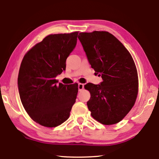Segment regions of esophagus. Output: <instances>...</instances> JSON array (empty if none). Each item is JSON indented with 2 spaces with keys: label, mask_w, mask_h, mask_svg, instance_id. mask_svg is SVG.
Returning a JSON list of instances; mask_svg holds the SVG:
<instances>
[{
  "label": "esophagus",
  "mask_w": 159,
  "mask_h": 159,
  "mask_svg": "<svg viewBox=\"0 0 159 159\" xmlns=\"http://www.w3.org/2000/svg\"><path fill=\"white\" fill-rule=\"evenodd\" d=\"M78 88H79V91H81L84 88V85L83 83H79V85H78Z\"/></svg>",
  "instance_id": "obj_1"
}]
</instances>
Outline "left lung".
<instances>
[{
  "instance_id": "left-lung-1",
  "label": "left lung",
  "mask_w": 159,
  "mask_h": 159,
  "mask_svg": "<svg viewBox=\"0 0 159 159\" xmlns=\"http://www.w3.org/2000/svg\"><path fill=\"white\" fill-rule=\"evenodd\" d=\"M79 40L91 67L101 76L99 85L87 84L91 97L87 102L92 116L103 125L120 122L135 103L139 80L128 50L107 32H81Z\"/></svg>"
}]
</instances>
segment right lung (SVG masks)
Instances as JSON below:
<instances>
[{
	"instance_id": "add662e5",
	"label": "right lung",
	"mask_w": 159,
	"mask_h": 159,
	"mask_svg": "<svg viewBox=\"0 0 159 159\" xmlns=\"http://www.w3.org/2000/svg\"><path fill=\"white\" fill-rule=\"evenodd\" d=\"M78 34H50L30 49L22 61L18 77L20 100L31 119L40 125L57 127L70 117L78 85H58L55 78L65 70Z\"/></svg>"
}]
</instances>
